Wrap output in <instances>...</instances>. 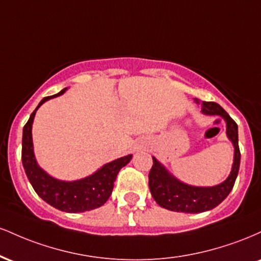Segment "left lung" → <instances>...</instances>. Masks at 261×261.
Wrapping results in <instances>:
<instances>
[{
    "label": "left lung",
    "instance_id": "left-lung-1",
    "mask_svg": "<svg viewBox=\"0 0 261 261\" xmlns=\"http://www.w3.org/2000/svg\"><path fill=\"white\" fill-rule=\"evenodd\" d=\"M202 113L207 115H220L226 120L227 136L234 146V162L232 172L223 182L211 188H199L184 184L167 172L166 168L153 158V166L148 173V185L152 196L161 207L175 212L197 214L212 210L228 196L234 185L241 164V151L238 146V126L220 104L215 101H201Z\"/></svg>",
    "mask_w": 261,
    "mask_h": 261
}]
</instances>
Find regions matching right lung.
Masks as SVG:
<instances>
[{
	"instance_id": "1",
	"label": "right lung",
	"mask_w": 261,
	"mask_h": 261,
	"mask_svg": "<svg viewBox=\"0 0 261 261\" xmlns=\"http://www.w3.org/2000/svg\"><path fill=\"white\" fill-rule=\"evenodd\" d=\"M65 91L66 88L51 97H45L39 103L37 109L32 113L31 118L23 127L22 162L33 189L45 202L60 211L76 214V212H85L100 207L107 202V200L112 195L114 181L119 170L126 166L133 155H125V157L107 163L94 174L76 181H61L46 174L38 166L34 152H33L32 124L38 108L44 101L58 97Z\"/></svg>"
}]
</instances>
